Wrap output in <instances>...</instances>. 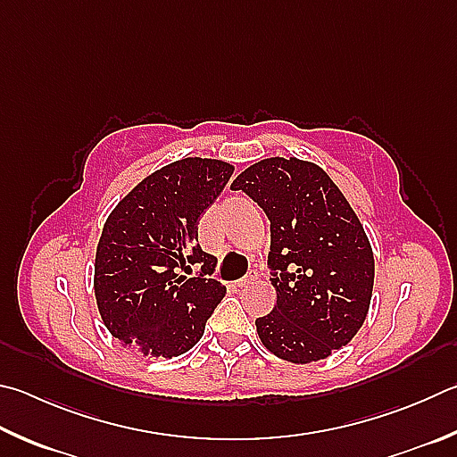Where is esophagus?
Returning a JSON list of instances; mask_svg holds the SVG:
<instances>
[{"label":"esophagus","mask_w":457,"mask_h":457,"mask_svg":"<svg viewBox=\"0 0 457 457\" xmlns=\"http://www.w3.org/2000/svg\"><path fill=\"white\" fill-rule=\"evenodd\" d=\"M257 279V271L253 270V271H250L247 273V276H244L242 279H237L236 284H237V287H245V286H250V284H253V281Z\"/></svg>","instance_id":"esophagus-1"}]
</instances>
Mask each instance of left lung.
Wrapping results in <instances>:
<instances>
[{
	"label": "left lung",
	"instance_id": "obj_1",
	"mask_svg": "<svg viewBox=\"0 0 457 457\" xmlns=\"http://www.w3.org/2000/svg\"><path fill=\"white\" fill-rule=\"evenodd\" d=\"M242 189L270 220L268 265L278 302L255 320L257 336L292 363L326 360L366 321L373 252L361 221L320 165L268 157L239 173Z\"/></svg>",
	"mask_w": 457,
	"mask_h": 457
}]
</instances>
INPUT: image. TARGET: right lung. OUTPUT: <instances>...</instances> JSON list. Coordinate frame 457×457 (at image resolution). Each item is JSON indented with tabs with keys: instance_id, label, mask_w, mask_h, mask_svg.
<instances>
[{
	"instance_id": "1",
	"label": "right lung",
	"mask_w": 457,
	"mask_h": 457,
	"mask_svg": "<svg viewBox=\"0 0 457 457\" xmlns=\"http://www.w3.org/2000/svg\"><path fill=\"white\" fill-rule=\"evenodd\" d=\"M231 173L234 165L221 160L173 162L139 181L105 220L94 289L99 315L121 345L176 358L202 339L226 286L212 279L215 257L197 244V223ZM195 262V278L180 276Z\"/></svg>"
}]
</instances>
